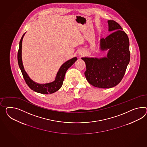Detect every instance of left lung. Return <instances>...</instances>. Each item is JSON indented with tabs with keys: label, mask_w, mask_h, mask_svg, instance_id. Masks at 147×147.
<instances>
[{
	"label": "left lung",
	"mask_w": 147,
	"mask_h": 147,
	"mask_svg": "<svg viewBox=\"0 0 147 147\" xmlns=\"http://www.w3.org/2000/svg\"><path fill=\"white\" fill-rule=\"evenodd\" d=\"M109 32L112 33L100 40V49L108 50L106 57H82L86 70L85 76L92 86L101 88L115 87L123 79L130 60L129 43L127 34L121 26L108 20Z\"/></svg>",
	"instance_id": "obj_1"
}]
</instances>
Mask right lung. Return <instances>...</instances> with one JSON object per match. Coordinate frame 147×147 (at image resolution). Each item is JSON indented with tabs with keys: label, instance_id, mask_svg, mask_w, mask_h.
Masks as SVG:
<instances>
[{
	"label": "right lung",
	"instance_id": "right-lung-1",
	"mask_svg": "<svg viewBox=\"0 0 147 147\" xmlns=\"http://www.w3.org/2000/svg\"><path fill=\"white\" fill-rule=\"evenodd\" d=\"M26 33L23 34L22 38L20 40L19 44V49L18 53V61L19 63V67L22 72L23 77L25 80L26 84L30 87L32 90L36 92L39 93L41 94H52L57 90H59L62 86L63 82L64 79V76L66 72L69 68L77 60L76 57H74L71 59L66 61L65 63L61 66L57 73L55 80L51 83L45 84H39L33 81L30 78L23 65L22 59V40L23 37Z\"/></svg>",
	"mask_w": 147,
	"mask_h": 147
}]
</instances>
